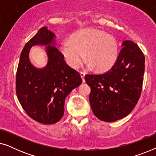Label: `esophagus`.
Returning <instances> with one entry per match:
<instances>
[{
    "instance_id": "obj_1",
    "label": "esophagus",
    "mask_w": 156,
    "mask_h": 156,
    "mask_svg": "<svg viewBox=\"0 0 156 156\" xmlns=\"http://www.w3.org/2000/svg\"><path fill=\"white\" fill-rule=\"evenodd\" d=\"M80 75H81V77L82 79V81L83 82H85V80H84V76H85V73L84 72H80Z\"/></svg>"
}]
</instances>
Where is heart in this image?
<instances>
[{"mask_svg": "<svg viewBox=\"0 0 156 156\" xmlns=\"http://www.w3.org/2000/svg\"><path fill=\"white\" fill-rule=\"evenodd\" d=\"M62 52L67 62L74 68L81 65L85 57L89 59V67L100 71L106 70L116 62L119 44L114 35L97 29L88 28L76 32L71 39L62 43Z\"/></svg>", "mask_w": 156, "mask_h": 156, "instance_id": "heart-1", "label": "heart"}]
</instances>
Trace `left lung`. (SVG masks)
Wrapping results in <instances>:
<instances>
[{"mask_svg":"<svg viewBox=\"0 0 156 156\" xmlns=\"http://www.w3.org/2000/svg\"><path fill=\"white\" fill-rule=\"evenodd\" d=\"M116 62L100 74H86L89 102L100 120L113 122L128 116L137 104L144 82L145 57L137 44L125 40Z\"/></svg>","mask_w":156,"mask_h":156,"instance_id":"obj_1","label":"left lung"}]
</instances>
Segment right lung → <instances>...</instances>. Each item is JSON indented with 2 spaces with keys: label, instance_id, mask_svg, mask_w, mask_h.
<instances>
[{
  "label": "right lung",
  "instance_id": "obj_1",
  "mask_svg": "<svg viewBox=\"0 0 156 156\" xmlns=\"http://www.w3.org/2000/svg\"><path fill=\"white\" fill-rule=\"evenodd\" d=\"M55 37L46 27L40 28L25 44L16 73L19 102L30 118L43 124H52L62 118L66 97L82 82L80 73L65 62L62 53L54 46ZM36 44L48 45V62L42 69L35 68L29 59V50Z\"/></svg>",
  "mask_w": 156,
  "mask_h": 156
}]
</instances>
